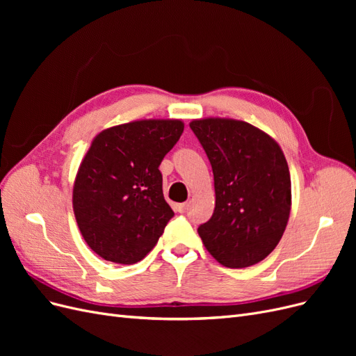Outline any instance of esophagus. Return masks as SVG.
<instances>
[{"mask_svg":"<svg viewBox=\"0 0 356 356\" xmlns=\"http://www.w3.org/2000/svg\"><path fill=\"white\" fill-rule=\"evenodd\" d=\"M187 209H188V203H179V204H177V211L181 212V213L187 212Z\"/></svg>","mask_w":356,"mask_h":356,"instance_id":"34e87169","label":"esophagus"}]
</instances>
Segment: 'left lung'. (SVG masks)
Returning a JSON list of instances; mask_svg holds the SVG:
<instances>
[{"instance_id": "left-lung-1", "label": "left lung", "mask_w": 356, "mask_h": 356, "mask_svg": "<svg viewBox=\"0 0 356 356\" xmlns=\"http://www.w3.org/2000/svg\"><path fill=\"white\" fill-rule=\"evenodd\" d=\"M212 166L215 209L199 225L204 248L229 268L270 254L289 218L291 178L281 147L252 124L232 118L190 123Z\"/></svg>"}]
</instances>
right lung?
I'll return each mask as SVG.
<instances>
[{
    "label": "right lung",
    "mask_w": 356,
    "mask_h": 356,
    "mask_svg": "<svg viewBox=\"0 0 356 356\" xmlns=\"http://www.w3.org/2000/svg\"><path fill=\"white\" fill-rule=\"evenodd\" d=\"M184 131L181 120H139L93 139L74 182L83 238L106 261L135 264L153 250L174 217L159 166Z\"/></svg>",
    "instance_id": "add662e5"
}]
</instances>
